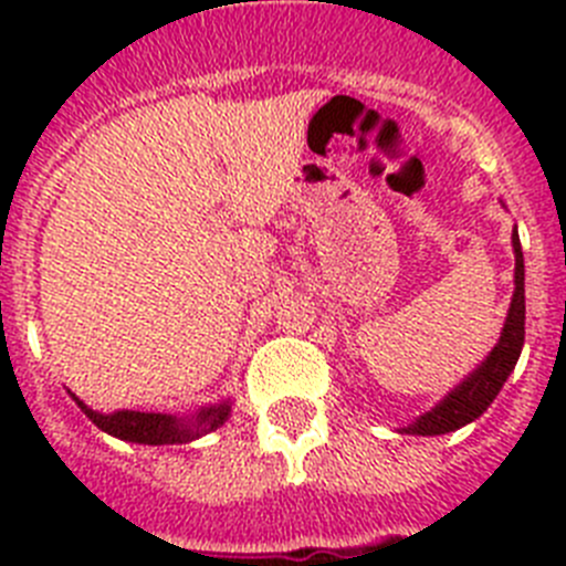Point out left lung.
I'll return each instance as SVG.
<instances>
[{"mask_svg": "<svg viewBox=\"0 0 566 566\" xmlns=\"http://www.w3.org/2000/svg\"><path fill=\"white\" fill-rule=\"evenodd\" d=\"M513 252H516V292H513V303H510L507 323H504L502 339L496 348L490 352V357L479 365L476 371L470 374L457 391H451L442 402L419 417L417 422L408 424V433H422V437H439V433H451L462 424L473 422L488 411V405L496 399L502 391L504 379L510 377L513 365H516L518 354L524 345V258L522 243H518V232H513Z\"/></svg>", "mask_w": 566, "mask_h": 566, "instance_id": "obj_1", "label": "left lung"}]
</instances>
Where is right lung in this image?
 Returning <instances> with one entry per match:
<instances>
[{
    "mask_svg": "<svg viewBox=\"0 0 566 566\" xmlns=\"http://www.w3.org/2000/svg\"><path fill=\"white\" fill-rule=\"evenodd\" d=\"M76 399V397H73ZM78 402V399H76ZM84 413L102 428L104 433H113L118 439L138 444H184L192 442L195 437H201L203 431H212L223 419L229 417V405H214L207 411L198 413L192 422H181V419L167 417V413H142V411H115V413H96L84 402H78Z\"/></svg>",
    "mask_w": 566,
    "mask_h": 566,
    "instance_id": "add662e5",
    "label": "right lung"
}]
</instances>
